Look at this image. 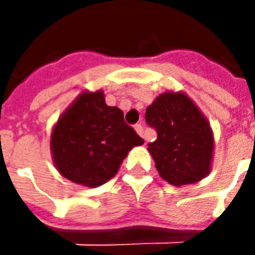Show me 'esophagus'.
Masks as SVG:
<instances>
[{"label":"esophagus","mask_w":255,"mask_h":255,"mask_svg":"<svg viewBox=\"0 0 255 255\" xmlns=\"http://www.w3.org/2000/svg\"><path fill=\"white\" fill-rule=\"evenodd\" d=\"M135 131H136V132H138V135H140L142 138H144L143 126H142V124H136V126H135Z\"/></svg>","instance_id":"obj_1"}]
</instances>
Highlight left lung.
I'll use <instances>...</instances> for the list:
<instances>
[{
	"label": "left lung",
	"instance_id": "left-lung-1",
	"mask_svg": "<svg viewBox=\"0 0 255 255\" xmlns=\"http://www.w3.org/2000/svg\"><path fill=\"white\" fill-rule=\"evenodd\" d=\"M157 139L147 146L160 176L172 186L192 184L212 169L214 136L208 119L183 91H165L146 109Z\"/></svg>",
	"mask_w": 255,
	"mask_h": 255
}]
</instances>
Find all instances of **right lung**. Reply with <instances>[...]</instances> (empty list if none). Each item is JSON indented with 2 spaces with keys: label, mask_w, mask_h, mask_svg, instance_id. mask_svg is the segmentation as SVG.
I'll list each match as a JSON object with an SVG mask.
<instances>
[{
  "label": "right lung",
  "mask_w": 255,
  "mask_h": 255,
  "mask_svg": "<svg viewBox=\"0 0 255 255\" xmlns=\"http://www.w3.org/2000/svg\"><path fill=\"white\" fill-rule=\"evenodd\" d=\"M143 139L124 122L117 106H108L102 90H84L64 111L50 135V151L65 179L98 187L119 171L128 151Z\"/></svg>",
  "instance_id": "obj_1"
}]
</instances>
